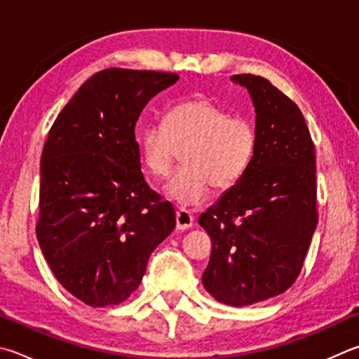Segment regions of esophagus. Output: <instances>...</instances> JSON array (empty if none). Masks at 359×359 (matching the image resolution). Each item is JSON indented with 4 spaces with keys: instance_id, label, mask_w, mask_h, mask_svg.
I'll return each mask as SVG.
<instances>
[{
    "instance_id": "esophagus-1",
    "label": "esophagus",
    "mask_w": 359,
    "mask_h": 359,
    "mask_svg": "<svg viewBox=\"0 0 359 359\" xmlns=\"http://www.w3.org/2000/svg\"><path fill=\"white\" fill-rule=\"evenodd\" d=\"M193 223H194V217L190 212L185 210V208H179V210L175 212V227H177L179 231L190 229Z\"/></svg>"
}]
</instances>
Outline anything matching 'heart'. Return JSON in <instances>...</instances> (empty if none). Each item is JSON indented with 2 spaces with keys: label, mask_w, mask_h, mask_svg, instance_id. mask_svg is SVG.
Masks as SVG:
<instances>
[{
  "label": "heart",
  "mask_w": 359,
  "mask_h": 359,
  "mask_svg": "<svg viewBox=\"0 0 359 359\" xmlns=\"http://www.w3.org/2000/svg\"><path fill=\"white\" fill-rule=\"evenodd\" d=\"M140 151L149 172L165 179L182 157L185 165L165 191L180 205H199L217 190H229L243 177L257 146V133L245 117L205 97L180 102L168 109L163 123L140 133Z\"/></svg>",
  "instance_id": "heart-1"
}]
</instances>
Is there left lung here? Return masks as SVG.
<instances>
[{"label":"left lung","mask_w":359,"mask_h":359,"mask_svg":"<svg viewBox=\"0 0 359 359\" xmlns=\"http://www.w3.org/2000/svg\"><path fill=\"white\" fill-rule=\"evenodd\" d=\"M231 80L252 100L256 152L243 177L198 221L212 238L202 284L217 302L240 308L295 283L318 215L314 142L299 108L262 76Z\"/></svg>","instance_id":"1"}]
</instances>
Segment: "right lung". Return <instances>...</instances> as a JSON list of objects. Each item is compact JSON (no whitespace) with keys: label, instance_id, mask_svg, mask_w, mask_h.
I'll use <instances>...</instances> for the list:
<instances>
[{"label":"right lung","instance_id":"right-lung-1","mask_svg":"<svg viewBox=\"0 0 359 359\" xmlns=\"http://www.w3.org/2000/svg\"><path fill=\"white\" fill-rule=\"evenodd\" d=\"M177 74L107 69L57 114L41 158L36 233L64 289L94 308L138 289L175 212L141 172L135 126Z\"/></svg>","mask_w":359,"mask_h":359}]
</instances>
